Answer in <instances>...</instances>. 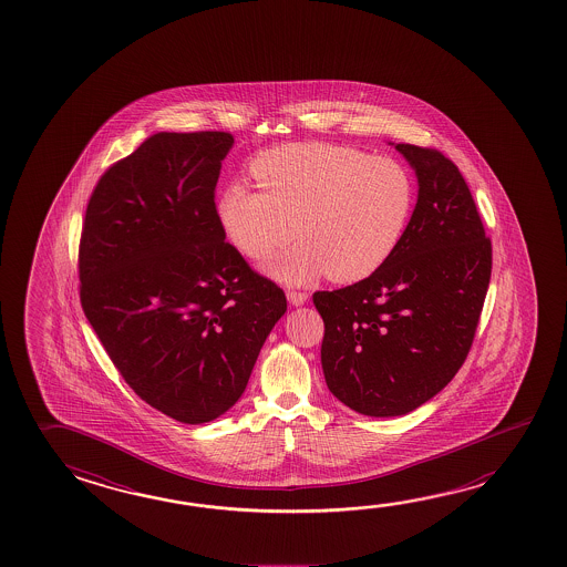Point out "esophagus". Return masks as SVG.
<instances>
[{"mask_svg":"<svg viewBox=\"0 0 567 567\" xmlns=\"http://www.w3.org/2000/svg\"><path fill=\"white\" fill-rule=\"evenodd\" d=\"M287 298L292 307H302L308 300V295L307 292H298V290H288Z\"/></svg>","mask_w":567,"mask_h":567,"instance_id":"1","label":"esophagus"}]
</instances>
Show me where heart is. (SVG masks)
<instances>
[{
	"label": "heart",
	"instance_id": "b5f03b06",
	"mask_svg": "<svg viewBox=\"0 0 567 567\" xmlns=\"http://www.w3.org/2000/svg\"><path fill=\"white\" fill-rule=\"evenodd\" d=\"M252 175L262 190L243 183L223 190L220 227L252 260L269 259L297 233L300 240L265 267L285 285L374 275L414 210L416 187L402 163L344 145H282L262 153Z\"/></svg>",
	"mask_w": 567,
	"mask_h": 567
}]
</instances>
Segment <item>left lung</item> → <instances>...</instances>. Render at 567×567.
Instances as JSON below:
<instances>
[{
    "instance_id": "obj_1",
    "label": "left lung",
    "mask_w": 567,
    "mask_h": 567,
    "mask_svg": "<svg viewBox=\"0 0 567 567\" xmlns=\"http://www.w3.org/2000/svg\"><path fill=\"white\" fill-rule=\"evenodd\" d=\"M394 147L417 179L404 237L368 279L312 297L328 390L374 417L404 416L456 377L492 275V243L456 165L436 150Z\"/></svg>"
}]
</instances>
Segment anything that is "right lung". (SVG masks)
Returning a JSON list of instances; mask_svg holds the SVG:
<instances>
[{
	"label": "right lung",
	"instance_id": "right-lung-1",
	"mask_svg": "<svg viewBox=\"0 0 567 567\" xmlns=\"http://www.w3.org/2000/svg\"><path fill=\"white\" fill-rule=\"evenodd\" d=\"M223 131L155 133L91 195L81 307L135 394L183 424L237 404L287 312L275 282L225 243L215 207Z\"/></svg>",
	"mask_w": 567,
	"mask_h": 567
}]
</instances>
